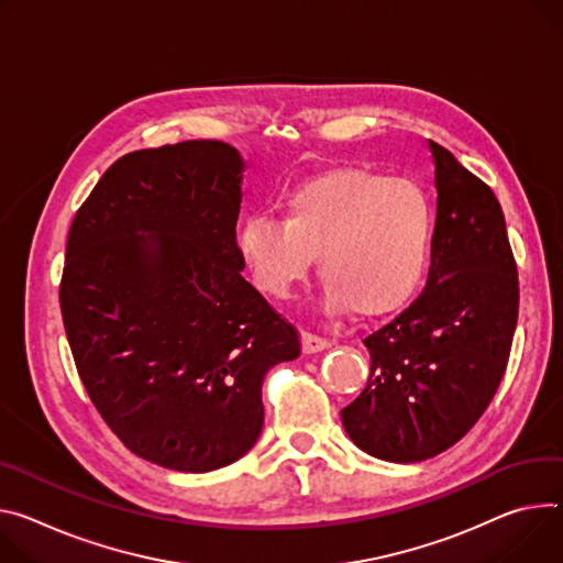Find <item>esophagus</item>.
<instances>
[{
  "label": "esophagus",
  "mask_w": 563,
  "mask_h": 563,
  "mask_svg": "<svg viewBox=\"0 0 563 563\" xmlns=\"http://www.w3.org/2000/svg\"><path fill=\"white\" fill-rule=\"evenodd\" d=\"M300 341H302V352H305V354H317V352H323L325 347H330V341H328V339L317 336V334H312V332H302Z\"/></svg>",
  "instance_id": "obj_1"
}]
</instances>
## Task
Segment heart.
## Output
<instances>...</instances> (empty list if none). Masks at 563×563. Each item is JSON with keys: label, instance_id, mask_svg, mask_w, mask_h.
Masks as SVG:
<instances>
[{"label": "heart", "instance_id": "1", "mask_svg": "<svg viewBox=\"0 0 563 563\" xmlns=\"http://www.w3.org/2000/svg\"><path fill=\"white\" fill-rule=\"evenodd\" d=\"M433 238V207L418 184L336 168L294 184L280 220L244 218L235 249L253 285L278 298L305 278L317 253L328 312L384 317L422 289Z\"/></svg>", "mask_w": 563, "mask_h": 563}]
</instances>
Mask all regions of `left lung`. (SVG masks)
I'll return each instance as SVG.
<instances>
[{
  "label": "left lung",
  "instance_id": "8db88e82",
  "mask_svg": "<svg viewBox=\"0 0 563 563\" xmlns=\"http://www.w3.org/2000/svg\"><path fill=\"white\" fill-rule=\"evenodd\" d=\"M435 238L424 291L364 339L371 377L341 411L350 440L388 463H420L485 413L519 319V276L492 188L429 141Z\"/></svg>",
  "mask_w": 563,
  "mask_h": 563
}]
</instances>
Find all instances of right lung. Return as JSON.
<instances>
[{
  "mask_svg": "<svg viewBox=\"0 0 563 563\" xmlns=\"http://www.w3.org/2000/svg\"><path fill=\"white\" fill-rule=\"evenodd\" d=\"M244 168L222 141L130 152L67 238L60 308L78 375L119 440L175 472L242 457L263 431L267 371L300 354L240 274Z\"/></svg>",
  "mask_w": 563,
  "mask_h": 563,
  "instance_id": "1",
  "label": "right lung"
}]
</instances>
